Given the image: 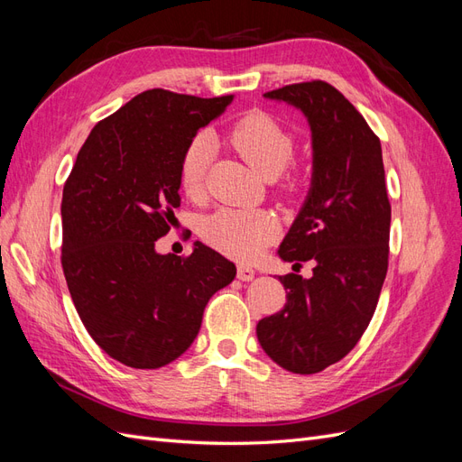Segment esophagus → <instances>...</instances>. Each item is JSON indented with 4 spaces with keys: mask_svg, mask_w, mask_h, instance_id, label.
<instances>
[{
    "mask_svg": "<svg viewBox=\"0 0 462 462\" xmlns=\"http://www.w3.org/2000/svg\"><path fill=\"white\" fill-rule=\"evenodd\" d=\"M236 277L241 279V282H253V279L256 277V272L250 268V265H245L241 263L239 268H236Z\"/></svg>",
    "mask_w": 462,
    "mask_h": 462,
    "instance_id": "obj_1",
    "label": "esophagus"
}]
</instances>
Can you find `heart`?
<instances>
[{"mask_svg": "<svg viewBox=\"0 0 462 462\" xmlns=\"http://www.w3.org/2000/svg\"><path fill=\"white\" fill-rule=\"evenodd\" d=\"M231 144L243 160L265 179H275L295 153V136L282 121L265 111H250L233 125ZM214 153L212 136L200 133L189 143L180 160V187L190 197L202 190ZM272 214L263 209H219L204 221L202 233L209 245L233 258L254 260L277 235Z\"/></svg>", "mask_w": 462, "mask_h": 462, "instance_id": "obj_1", "label": "heart"}]
</instances>
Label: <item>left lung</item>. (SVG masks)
Here are the masks:
<instances>
[{"instance_id": "1", "label": "left lung", "mask_w": 462, "mask_h": 462, "mask_svg": "<svg viewBox=\"0 0 462 462\" xmlns=\"http://www.w3.org/2000/svg\"><path fill=\"white\" fill-rule=\"evenodd\" d=\"M263 97L302 111L312 133V179L277 254L314 262L312 277H279L283 310L262 318L256 335L275 365L316 374L348 355L366 331L387 273L391 204L382 144L346 97L324 80Z\"/></svg>"}]
</instances>
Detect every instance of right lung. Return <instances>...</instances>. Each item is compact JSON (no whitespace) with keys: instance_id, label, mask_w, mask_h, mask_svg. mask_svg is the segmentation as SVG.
Returning <instances> with one entry per match:
<instances>
[{"instance_id":"obj_1","label":"right lung","mask_w":462,"mask_h":462,"mask_svg":"<svg viewBox=\"0 0 462 462\" xmlns=\"http://www.w3.org/2000/svg\"><path fill=\"white\" fill-rule=\"evenodd\" d=\"M233 96L153 88L92 129L63 187L61 265L90 337L121 365L156 370L197 339L209 297L236 268L214 248L160 254L180 206V160Z\"/></svg>"}]
</instances>
